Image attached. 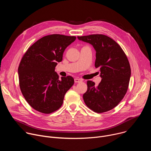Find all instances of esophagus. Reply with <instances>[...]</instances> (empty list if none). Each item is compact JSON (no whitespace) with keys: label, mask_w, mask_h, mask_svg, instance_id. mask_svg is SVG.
<instances>
[{"label":"esophagus","mask_w":151,"mask_h":151,"mask_svg":"<svg viewBox=\"0 0 151 151\" xmlns=\"http://www.w3.org/2000/svg\"><path fill=\"white\" fill-rule=\"evenodd\" d=\"M82 81V79H79V78H75V83H79V82H81Z\"/></svg>","instance_id":"obj_1"}]
</instances>
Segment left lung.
I'll use <instances>...</instances> for the list:
<instances>
[{
  "instance_id": "obj_1",
  "label": "left lung",
  "mask_w": 151,
  "mask_h": 151,
  "mask_svg": "<svg viewBox=\"0 0 151 151\" xmlns=\"http://www.w3.org/2000/svg\"><path fill=\"white\" fill-rule=\"evenodd\" d=\"M93 45L96 50L95 67L99 68L101 81L99 85L87 81V91L83 95L85 104L97 113L109 111L125 96L131 76L128 60L121 47L104 35L78 36Z\"/></svg>"
}]
</instances>
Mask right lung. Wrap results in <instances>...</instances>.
I'll list each match as a JSON object with an SVG mask.
<instances>
[{
  "label": "right lung",
  "mask_w": 151,
  "mask_h": 151,
  "mask_svg": "<svg viewBox=\"0 0 151 151\" xmlns=\"http://www.w3.org/2000/svg\"><path fill=\"white\" fill-rule=\"evenodd\" d=\"M76 38L58 34L45 36L29 47L21 59L18 69L20 90L36 111L49 114L63 104L74 79L68 76L59 80L55 68L57 62L62 61L64 50Z\"/></svg>",
  "instance_id": "1"
}]
</instances>
